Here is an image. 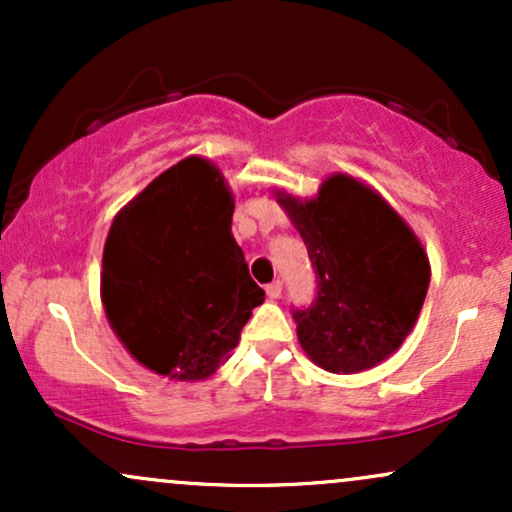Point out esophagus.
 <instances>
[{
    "instance_id": "34e87169",
    "label": "esophagus",
    "mask_w": 512,
    "mask_h": 512,
    "mask_svg": "<svg viewBox=\"0 0 512 512\" xmlns=\"http://www.w3.org/2000/svg\"><path fill=\"white\" fill-rule=\"evenodd\" d=\"M264 291H267V296L272 298V301H276V298H281V291H284V284H281L279 279L272 281V284L264 286Z\"/></svg>"
}]
</instances>
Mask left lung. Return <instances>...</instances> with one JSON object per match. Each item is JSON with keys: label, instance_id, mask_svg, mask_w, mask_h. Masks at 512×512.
I'll return each instance as SVG.
<instances>
[{"label": "left lung", "instance_id": "1", "mask_svg": "<svg viewBox=\"0 0 512 512\" xmlns=\"http://www.w3.org/2000/svg\"><path fill=\"white\" fill-rule=\"evenodd\" d=\"M313 262L317 291L293 308L298 342L330 373H361L395 354L424 305L431 269L414 233L366 185L334 175L315 199L279 197Z\"/></svg>", "mask_w": 512, "mask_h": 512}]
</instances>
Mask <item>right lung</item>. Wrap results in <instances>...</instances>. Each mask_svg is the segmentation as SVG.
Here are the masks:
<instances>
[{"label": "right lung", "mask_w": 512, "mask_h": 512, "mask_svg": "<svg viewBox=\"0 0 512 512\" xmlns=\"http://www.w3.org/2000/svg\"><path fill=\"white\" fill-rule=\"evenodd\" d=\"M231 221L219 170L192 156L158 175L110 226L105 315L129 354L158 375L209 378L264 301Z\"/></svg>", "instance_id": "1"}]
</instances>
